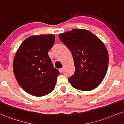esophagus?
Listing matches in <instances>:
<instances>
[{
	"label": "esophagus",
	"instance_id": "esophagus-1",
	"mask_svg": "<svg viewBox=\"0 0 124 124\" xmlns=\"http://www.w3.org/2000/svg\"><path fill=\"white\" fill-rule=\"evenodd\" d=\"M59 72L60 73H62V72H63V68H60V69H59Z\"/></svg>",
	"mask_w": 124,
	"mask_h": 124
}]
</instances>
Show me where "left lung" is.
<instances>
[{"mask_svg": "<svg viewBox=\"0 0 124 124\" xmlns=\"http://www.w3.org/2000/svg\"><path fill=\"white\" fill-rule=\"evenodd\" d=\"M74 61V74L68 81L76 89L87 91L97 88L106 75L109 54L104 44L88 30L74 29L59 35Z\"/></svg>", "mask_w": 124, "mask_h": 124, "instance_id": "left-lung-1", "label": "left lung"}]
</instances>
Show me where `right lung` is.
<instances>
[{
    "label": "right lung",
    "instance_id": "1",
    "mask_svg": "<svg viewBox=\"0 0 124 124\" xmlns=\"http://www.w3.org/2000/svg\"><path fill=\"white\" fill-rule=\"evenodd\" d=\"M54 39L53 34L29 37L15 55L13 65L15 78L31 95L42 97L54 90L59 72L53 66L48 52Z\"/></svg>",
    "mask_w": 124,
    "mask_h": 124
}]
</instances>
